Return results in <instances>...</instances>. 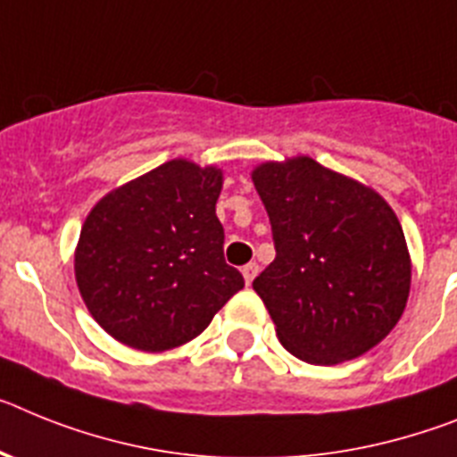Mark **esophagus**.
Wrapping results in <instances>:
<instances>
[{"label":"esophagus","mask_w":457,"mask_h":457,"mask_svg":"<svg viewBox=\"0 0 457 457\" xmlns=\"http://www.w3.org/2000/svg\"><path fill=\"white\" fill-rule=\"evenodd\" d=\"M257 271H260V267H257L255 262H248V264H245V267L241 269V273H244V280H245V285H251L253 280H255Z\"/></svg>","instance_id":"obj_1"}]
</instances>
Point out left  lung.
Wrapping results in <instances>:
<instances>
[{"instance_id":"1","label":"left lung","mask_w":457,"mask_h":457,"mask_svg":"<svg viewBox=\"0 0 457 457\" xmlns=\"http://www.w3.org/2000/svg\"><path fill=\"white\" fill-rule=\"evenodd\" d=\"M251 177L276 244L253 289L278 340L317 366L366 354L410 296L411 260L395 212L370 186L311 156L262 162Z\"/></svg>"}]
</instances>
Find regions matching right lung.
Segmentation results:
<instances>
[{
    "label": "right lung",
    "mask_w": 457,
    "mask_h": 457,
    "mask_svg": "<svg viewBox=\"0 0 457 457\" xmlns=\"http://www.w3.org/2000/svg\"><path fill=\"white\" fill-rule=\"evenodd\" d=\"M220 190L223 170L174 158L94 204L75 248V283L114 340L140 352L179 347L244 287L223 257Z\"/></svg>",
    "instance_id": "right-lung-1"
}]
</instances>
